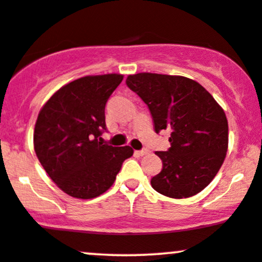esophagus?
Segmentation results:
<instances>
[{"label": "esophagus", "instance_id": "obj_1", "mask_svg": "<svg viewBox=\"0 0 262 262\" xmlns=\"http://www.w3.org/2000/svg\"><path fill=\"white\" fill-rule=\"evenodd\" d=\"M149 152V150H137V151H135V155H138V156H143V155H146Z\"/></svg>", "mask_w": 262, "mask_h": 262}]
</instances>
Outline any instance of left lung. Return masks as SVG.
I'll use <instances>...</instances> for the list:
<instances>
[{
  "label": "left lung",
  "instance_id": "left-lung-1",
  "mask_svg": "<svg viewBox=\"0 0 262 262\" xmlns=\"http://www.w3.org/2000/svg\"><path fill=\"white\" fill-rule=\"evenodd\" d=\"M127 85L148 104L156 133L167 129L170 149L156 151L162 170L151 179L170 198L200 193L223 165L229 134L224 110L197 81L177 75H129Z\"/></svg>",
  "mask_w": 262,
  "mask_h": 262
}]
</instances>
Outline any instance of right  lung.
I'll return each mask as SVG.
<instances>
[{
  "label": "right lung",
  "instance_id": "add662e5",
  "mask_svg": "<svg viewBox=\"0 0 262 262\" xmlns=\"http://www.w3.org/2000/svg\"><path fill=\"white\" fill-rule=\"evenodd\" d=\"M123 75H89L66 83L44 103L33 144L41 166L69 196L91 200L104 193L133 155L130 146L98 141L106 129L104 107Z\"/></svg>",
  "mask_w": 262,
  "mask_h": 262
}]
</instances>
